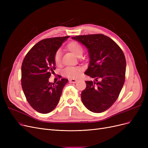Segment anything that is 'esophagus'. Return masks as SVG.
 <instances>
[{"label":"esophagus","mask_w":148,"mask_h":148,"mask_svg":"<svg viewBox=\"0 0 148 148\" xmlns=\"http://www.w3.org/2000/svg\"><path fill=\"white\" fill-rule=\"evenodd\" d=\"M69 82L70 83H75L77 82V79H69Z\"/></svg>","instance_id":"1"}]
</instances>
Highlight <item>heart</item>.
Listing matches in <instances>:
<instances>
[{
	"label": "heart",
	"instance_id": "b5f03b06",
	"mask_svg": "<svg viewBox=\"0 0 148 148\" xmlns=\"http://www.w3.org/2000/svg\"><path fill=\"white\" fill-rule=\"evenodd\" d=\"M67 50L72 52L74 55L77 57L82 56L84 51V48L81 44L77 41H71L66 46ZM55 64L56 65H59L61 63V53L59 51H57L54 55ZM82 68L79 66L67 67L63 71V75L69 78H77L79 77L82 72Z\"/></svg>",
	"mask_w": 148,
	"mask_h": 148
}]
</instances>
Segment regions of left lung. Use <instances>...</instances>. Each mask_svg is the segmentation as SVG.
<instances>
[{"label":"left lung","mask_w":148,"mask_h":148,"mask_svg":"<svg viewBox=\"0 0 148 148\" xmlns=\"http://www.w3.org/2000/svg\"><path fill=\"white\" fill-rule=\"evenodd\" d=\"M72 39L88 49L90 62L84 74L96 79L95 82H85L82 102L92 112H102L113 105L123 88L126 71L124 53L117 43L102 34L76 36Z\"/></svg>","instance_id":"obj_1"}]
</instances>
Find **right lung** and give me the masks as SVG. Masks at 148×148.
I'll return each mask as SVG.
<instances>
[{"label":"right lung","instance_id":"add662e5","mask_svg":"<svg viewBox=\"0 0 148 148\" xmlns=\"http://www.w3.org/2000/svg\"><path fill=\"white\" fill-rule=\"evenodd\" d=\"M69 38L42 39L30 49L23 59L21 86L29 105L39 113L47 114L56 108L68 82L67 79L62 78L54 84L49 82V78L56 70L55 53Z\"/></svg>","mask_w":148,"mask_h":148}]
</instances>
